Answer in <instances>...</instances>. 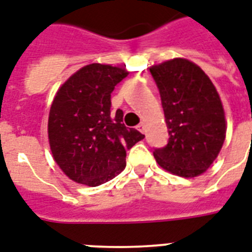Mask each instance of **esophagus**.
Here are the masks:
<instances>
[{
	"label": "esophagus",
	"instance_id": "obj_1",
	"mask_svg": "<svg viewBox=\"0 0 252 252\" xmlns=\"http://www.w3.org/2000/svg\"><path fill=\"white\" fill-rule=\"evenodd\" d=\"M137 129L140 130L141 133H145V124H144V123H140V124L137 126Z\"/></svg>",
	"mask_w": 252,
	"mask_h": 252
}]
</instances>
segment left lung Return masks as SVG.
I'll return each mask as SVG.
<instances>
[{"mask_svg": "<svg viewBox=\"0 0 252 252\" xmlns=\"http://www.w3.org/2000/svg\"><path fill=\"white\" fill-rule=\"evenodd\" d=\"M160 94L168 144L154 157L165 171L181 177L206 172L225 140V114L210 77L195 63L175 58L153 66Z\"/></svg>", "mask_w": 252, "mask_h": 252, "instance_id": "left-lung-1", "label": "left lung"}]
</instances>
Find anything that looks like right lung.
<instances>
[{
	"instance_id": "1",
	"label": "right lung",
	"mask_w": 252,
	"mask_h": 252,
	"mask_svg": "<svg viewBox=\"0 0 252 252\" xmlns=\"http://www.w3.org/2000/svg\"><path fill=\"white\" fill-rule=\"evenodd\" d=\"M128 71L92 63L59 88L50 107L48 134L57 164L77 184L98 186L126 168V150L144 134L111 112V93Z\"/></svg>"
}]
</instances>
